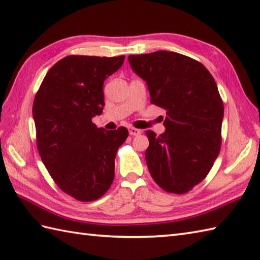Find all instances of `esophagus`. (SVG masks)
Returning a JSON list of instances; mask_svg holds the SVG:
<instances>
[{"label":"esophagus","mask_w":260,"mask_h":260,"mask_svg":"<svg viewBox=\"0 0 260 260\" xmlns=\"http://www.w3.org/2000/svg\"><path fill=\"white\" fill-rule=\"evenodd\" d=\"M141 133H142V131L135 128V127H131V128H129V134L131 135L137 136V135H141Z\"/></svg>","instance_id":"obj_1"}]
</instances>
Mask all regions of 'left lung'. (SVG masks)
Segmentation results:
<instances>
[{"label":"left lung","instance_id":"8db88e82","mask_svg":"<svg viewBox=\"0 0 260 260\" xmlns=\"http://www.w3.org/2000/svg\"><path fill=\"white\" fill-rule=\"evenodd\" d=\"M128 61L146 81L151 104L167 110L164 133L146 131L148 171L164 191L183 194L207 178L221 148L217 84L201 62L181 53L131 54Z\"/></svg>","mask_w":260,"mask_h":260}]
</instances>
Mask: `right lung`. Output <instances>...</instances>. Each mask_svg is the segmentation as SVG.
Instances as JSON below:
<instances>
[{"mask_svg":"<svg viewBox=\"0 0 260 260\" xmlns=\"http://www.w3.org/2000/svg\"><path fill=\"white\" fill-rule=\"evenodd\" d=\"M125 56L64 57L53 64L36 93L32 114L37 147L59 189L82 202L95 201L112 185L115 157L128 131L92 123L103 113L104 81Z\"/></svg>","mask_w":260,"mask_h":260,"instance_id":"1","label":"right lung"}]
</instances>
